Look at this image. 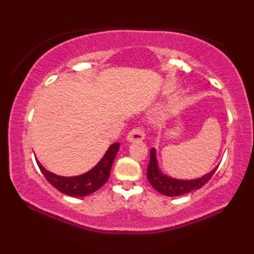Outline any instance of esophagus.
Listing matches in <instances>:
<instances>
[{
	"label": "esophagus",
	"mask_w": 254,
	"mask_h": 254,
	"mask_svg": "<svg viewBox=\"0 0 254 254\" xmlns=\"http://www.w3.org/2000/svg\"><path fill=\"white\" fill-rule=\"evenodd\" d=\"M144 138L145 132L142 127H135L127 134V141L130 142H141Z\"/></svg>",
	"instance_id": "1"
}]
</instances>
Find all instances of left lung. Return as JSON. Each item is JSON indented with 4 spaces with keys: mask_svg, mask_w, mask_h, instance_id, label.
<instances>
[{
    "mask_svg": "<svg viewBox=\"0 0 254 254\" xmlns=\"http://www.w3.org/2000/svg\"><path fill=\"white\" fill-rule=\"evenodd\" d=\"M218 166L209 174L205 175L198 179L194 180H178L174 178H169L161 174L158 169L157 160H156L155 148L150 149V158L147 167V179L150 185L159 193L166 196H179L192 192L197 189H201L205 183H207L210 178L213 177L215 171L217 170Z\"/></svg>",
    "mask_w": 254,
    "mask_h": 254,
    "instance_id": "8db88e82",
    "label": "left lung"
}]
</instances>
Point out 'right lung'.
Instances as JSON below:
<instances>
[{"mask_svg":"<svg viewBox=\"0 0 254 254\" xmlns=\"http://www.w3.org/2000/svg\"><path fill=\"white\" fill-rule=\"evenodd\" d=\"M119 147H120V144L119 143L112 144L96 167H94L90 171L86 172V174L76 177L57 176L45 169L37 159L36 161L40 171L46 177V179L57 190L69 196L80 197L89 195V194L99 190L108 181L110 176L111 167L113 161H115Z\"/></svg>","mask_w":254,"mask_h":254,"instance_id":"obj_1","label":"right lung"}]
</instances>
